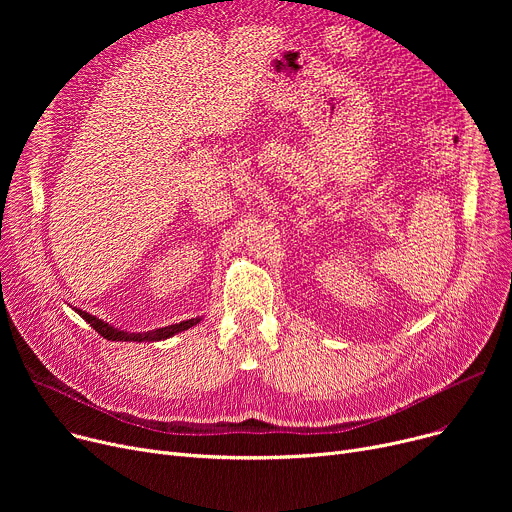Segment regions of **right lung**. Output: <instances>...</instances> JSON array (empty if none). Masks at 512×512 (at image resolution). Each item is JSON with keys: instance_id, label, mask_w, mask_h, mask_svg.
I'll return each instance as SVG.
<instances>
[{"instance_id": "obj_1", "label": "right lung", "mask_w": 512, "mask_h": 512, "mask_svg": "<svg viewBox=\"0 0 512 512\" xmlns=\"http://www.w3.org/2000/svg\"><path fill=\"white\" fill-rule=\"evenodd\" d=\"M80 317H83L87 324H91V328L95 332H99L105 340H116V342H159V340H166V338H172L176 336L178 332H184L188 328L197 326L201 317H193V319H186V321H180V324H172V326H166V328H155V330H149V332H126V330H120V328H114L112 324H107V321L83 311V309H74Z\"/></svg>"}]
</instances>
